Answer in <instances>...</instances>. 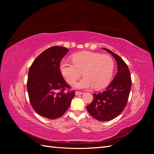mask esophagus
I'll list each match as a JSON object with an SVG mask.
<instances>
[{"label":"esophagus","instance_id":"esophagus-1","mask_svg":"<svg viewBox=\"0 0 154 154\" xmlns=\"http://www.w3.org/2000/svg\"><path fill=\"white\" fill-rule=\"evenodd\" d=\"M75 94L76 95H80V94H83V92H79V91H76L75 92Z\"/></svg>","mask_w":154,"mask_h":154}]
</instances>
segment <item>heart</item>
<instances>
[{"instance_id":"obj_1","label":"heart","mask_w":154,"mask_h":154,"mask_svg":"<svg viewBox=\"0 0 154 154\" xmlns=\"http://www.w3.org/2000/svg\"><path fill=\"white\" fill-rule=\"evenodd\" d=\"M72 63L62 61L60 71L68 83H73L80 78L82 72L84 78L75 83L73 87L78 89H86L94 87L101 89L109 84L113 75L114 62L107 54L83 51L72 56Z\"/></svg>"}]
</instances>
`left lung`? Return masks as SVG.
Here are the masks:
<instances>
[{"mask_svg": "<svg viewBox=\"0 0 154 154\" xmlns=\"http://www.w3.org/2000/svg\"><path fill=\"white\" fill-rule=\"evenodd\" d=\"M102 49L116 59L118 72L104 91L93 94V101L87 106V109L96 119L109 122L117 117L124 110L131 89L132 80L129 69L122 58L108 49Z\"/></svg>", "mask_w": 154, "mask_h": 154, "instance_id": "1", "label": "left lung"}]
</instances>
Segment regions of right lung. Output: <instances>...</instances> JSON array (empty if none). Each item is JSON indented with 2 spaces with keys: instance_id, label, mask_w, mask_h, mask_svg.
<instances>
[{
  "instance_id": "obj_1",
  "label": "right lung",
  "mask_w": 154,
  "mask_h": 154,
  "mask_svg": "<svg viewBox=\"0 0 154 154\" xmlns=\"http://www.w3.org/2000/svg\"><path fill=\"white\" fill-rule=\"evenodd\" d=\"M69 49L54 46L44 51L32 62L28 72L27 92L36 112L54 119L61 117L71 105L74 91L66 93L70 86L60 71V63Z\"/></svg>"
}]
</instances>
